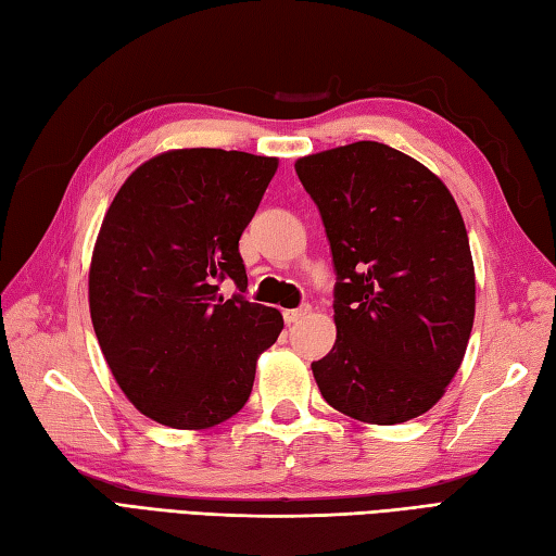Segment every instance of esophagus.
<instances>
[{
	"label": "esophagus",
	"mask_w": 556,
	"mask_h": 556,
	"mask_svg": "<svg viewBox=\"0 0 556 556\" xmlns=\"http://www.w3.org/2000/svg\"><path fill=\"white\" fill-rule=\"evenodd\" d=\"M307 314H309V304H302V307H298V309L282 312V319H286V324L290 326V324H298L300 319H304Z\"/></svg>",
	"instance_id": "1"
}]
</instances>
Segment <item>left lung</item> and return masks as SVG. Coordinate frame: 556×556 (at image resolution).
I'll return each instance as SVG.
<instances>
[{"label": "left lung", "mask_w": 556, "mask_h": 556, "mask_svg": "<svg viewBox=\"0 0 556 556\" xmlns=\"http://www.w3.org/2000/svg\"><path fill=\"white\" fill-rule=\"evenodd\" d=\"M331 244L336 345L312 362L328 405L399 425L427 413L466 355L475 270L466 223L410 155L357 141L294 163Z\"/></svg>", "instance_id": "left-lung-1"}]
</instances>
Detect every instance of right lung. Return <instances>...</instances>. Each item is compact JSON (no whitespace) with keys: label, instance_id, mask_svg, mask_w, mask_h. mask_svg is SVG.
<instances>
[{"label":"right lung","instance_id":"1","mask_svg":"<svg viewBox=\"0 0 556 556\" xmlns=\"http://www.w3.org/2000/svg\"><path fill=\"white\" fill-rule=\"evenodd\" d=\"M276 157L169 151L117 191L100 228L88 298L119 389L151 420L206 429L249 401L256 359L282 316L249 302L240 237L276 175ZM238 292L223 301L219 282Z\"/></svg>","mask_w":556,"mask_h":556}]
</instances>
